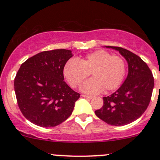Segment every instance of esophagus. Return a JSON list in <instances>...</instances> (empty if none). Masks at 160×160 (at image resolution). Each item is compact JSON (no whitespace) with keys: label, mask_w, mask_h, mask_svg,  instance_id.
<instances>
[{"label":"esophagus","mask_w":160,"mask_h":160,"mask_svg":"<svg viewBox=\"0 0 160 160\" xmlns=\"http://www.w3.org/2000/svg\"><path fill=\"white\" fill-rule=\"evenodd\" d=\"M82 96L83 97V98H88V99H92L93 98L92 96H90V95H82Z\"/></svg>","instance_id":"obj_1"}]
</instances>
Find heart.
Wrapping results in <instances>:
<instances>
[{
	"mask_svg": "<svg viewBox=\"0 0 160 160\" xmlns=\"http://www.w3.org/2000/svg\"><path fill=\"white\" fill-rule=\"evenodd\" d=\"M126 63L118 56H111L107 51L100 49L86 55L78 60L66 62L63 74L71 87L76 88L90 74L92 78L82 86L83 92L95 94L104 89L114 90L123 81L126 76Z\"/></svg>",
	"mask_w": 160,
	"mask_h": 160,
	"instance_id": "1",
	"label": "heart"
}]
</instances>
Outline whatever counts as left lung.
<instances>
[{
    "label": "left lung",
    "mask_w": 160,
    "mask_h": 160,
    "mask_svg": "<svg viewBox=\"0 0 160 160\" xmlns=\"http://www.w3.org/2000/svg\"><path fill=\"white\" fill-rule=\"evenodd\" d=\"M126 58L128 76L115 92L104 97L102 108L95 111L101 120L111 126H125L134 122L149 105L154 86L153 74L148 65L135 53L119 47L107 46Z\"/></svg>",
    "instance_id": "1"
}]
</instances>
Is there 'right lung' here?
<instances>
[{
	"label": "right lung",
	"instance_id": "right-lung-1",
	"mask_svg": "<svg viewBox=\"0 0 160 160\" xmlns=\"http://www.w3.org/2000/svg\"><path fill=\"white\" fill-rule=\"evenodd\" d=\"M73 56L68 49L43 51L28 58L14 80L24 117L41 127H54L71 115L80 94L64 81V66Z\"/></svg>",
	"mask_w": 160,
	"mask_h": 160
}]
</instances>
